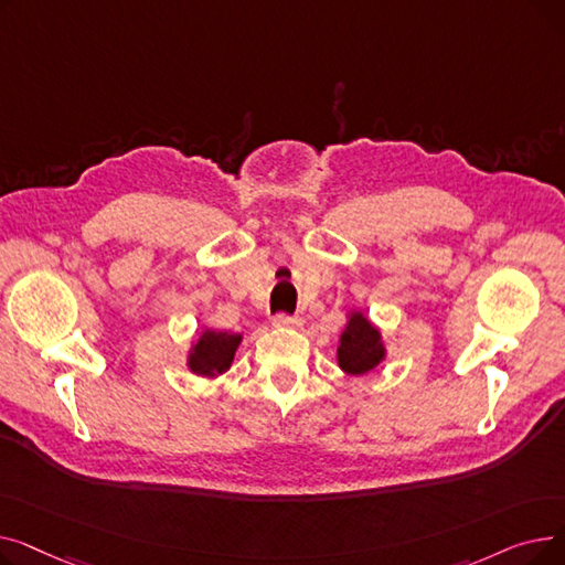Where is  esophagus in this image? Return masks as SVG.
<instances>
[{
	"label": "esophagus",
	"mask_w": 565,
	"mask_h": 565,
	"mask_svg": "<svg viewBox=\"0 0 565 565\" xmlns=\"http://www.w3.org/2000/svg\"><path fill=\"white\" fill-rule=\"evenodd\" d=\"M273 324H275V328H288V330H295V328H300L302 320H300L298 316H286V313H277V316L273 318Z\"/></svg>",
	"instance_id": "34e87169"
}]
</instances>
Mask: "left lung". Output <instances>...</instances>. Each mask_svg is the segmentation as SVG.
I'll use <instances>...</instances> for the list:
<instances>
[{"mask_svg":"<svg viewBox=\"0 0 565 565\" xmlns=\"http://www.w3.org/2000/svg\"><path fill=\"white\" fill-rule=\"evenodd\" d=\"M384 354H387V350H384L380 330L362 311H352L337 348L341 371L348 375L371 373L382 364Z\"/></svg>","mask_w":565,"mask_h":565,"instance_id":"8db88e82","label":"left lung"}]
</instances>
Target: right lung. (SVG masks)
<instances>
[{
	"mask_svg": "<svg viewBox=\"0 0 565 565\" xmlns=\"http://www.w3.org/2000/svg\"><path fill=\"white\" fill-rule=\"evenodd\" d=\"M241 334L203 330L190 348L188 369L201 377H217L226 373L233 364L235 350L241 345Z\"/></svg>",
	"mask_w": 565,
	"mask_h": 565,
	"instance_id": "add662e5",
	"label": "right lung"
}]
</instances>
